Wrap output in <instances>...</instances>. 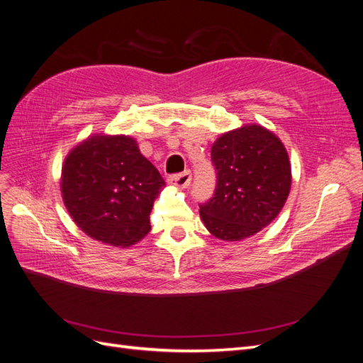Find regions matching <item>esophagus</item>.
I'll list each match as a JSON object with an SVG mask.
<instances>
[{
	"mask_svg": "<svg viewBox=\"0 0 363 363\" xmlns=\"http://www.w3.org/2000/svg\"><path fill=\"white\" fill-rule=\"evenodd\" d=\"M191 180H192L191 171H183V172H180V174L171 175V177L168 179V183H169V184H174V186H177V188L184 189V188H188V186L191 184Z\"/></svg>",
	"mask_w": 363,
	"mask_h": 363,
	"instance_id": "1",
	"label": "esophagus"
}]
</instances>
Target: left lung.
<instances>
[{
    "label": "left lung",
    "instance_id": "8db88e82",
    "mask_svg": "<svg viewBox=\"0 0 363 363\" xmlns=\"http://www.w3.org/2000/svg\"><path fill=\"white\" fill-rule=\"evenodd\" d=\"M216 188L200 204L206 228L223 240H240L267 227L291 191V163L281 140L262 125L224 133L212 145Z\"/></svg>",
    "mask_w": 363,
    "mask_h": 363
}]
</instances>
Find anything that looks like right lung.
I'll return each mask as SVG.
<instances>
[{
  "mask_svg": "<svg viewBox=\"0 0 363 363\" xmlns=\"http://www.w3.org/2000/svg\"><path fill=\"white\" fill-rule=\"evenodd\" d=\"M164 180L136 140L94 135L71 150L62 196L74 223L92 239L128 247L150 232V213Z\"/></svg>",
  "mask_w": 363,
  "mask_h": 363,
  "instance_id": "1",
  "label": "right lung"
}]
</instances>
